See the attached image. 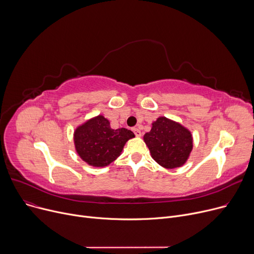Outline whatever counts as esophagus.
<instances>
[{"label":"esophagus","mask_w":254,"mask_h":254,"mask_svg":"<svg viewBox=\"0 0 254 254\" xmlns=\"http://www.w3.org/2000/svg\"><path fill=\"white\" fill-rule=\"evenodd\" d=\"M132 131L134 132V134H135V136H137V137L141 136V131L138 128H133Z\"/></svg>","instance_id":"esophagus-1"}]
</instances>
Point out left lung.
<instances>
[{
  "label": "left lung",
  "instance_id": "1",
  "mask_svg": "<svg viewBox=\"0 0 254 254\" xmlns=\"http://www.w3.org/2000/svg\"><path fill=\"white\" fill-rule=\"evenodd\" d=\"M143 139L153 159L168 169L184 165L192 148L190 132L165 117L153 123L152 130L144 134Z\"/></svg>",
  "mask_w": 254,
  "mask_h": 254
}]
</instances>
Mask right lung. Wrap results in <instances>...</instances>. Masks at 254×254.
Returning <instances> with one entry per match:
<instances>
[{"label":"right lung","instance_id":"add662e5","mask_svg":"<svg viewBox=\"0 0 254 254\" xmlns=\"http://www.w3.org/2000/svg\"><path fill=\"white\" fill-rule=\"evenodd\" d=\"M134 137L126 128L114 130L102 116L91 119L76 129L74 145L79 156L94 167H104L120 156L126 141Z\"/></svg>","mask_w":254,"mask_h":254}]
</instances>
